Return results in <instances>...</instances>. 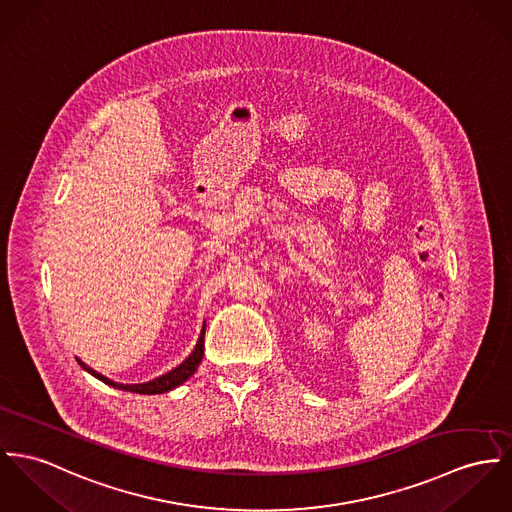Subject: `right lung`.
I'll return each instance as SVG.
<instances>
[{
	"mask_svg": "<svg viewBox=\"0 0 512 512\" xmlns=\"http://www.w3.org/2000/svg\"><path fill=\"white\" fill-rule=\"evenodd\" d=\"M202 356H204V327H202V331H200V337H198L197 347H195V351L189 354L177 368H173L171 372H167V374H163V376H159L156 380H152V382H146V384H117V382H113V380H109V378H105V376H101L99 372H95V370H91L89 366H85L81 360H78L79 364L89 372V374H93L95 378H99L101 382H105V384H109V386H113V388H117V390H124V392H132V394H144V395H152V394H165V392H169V390H173V388H177V386H181L183 382H187L193 374H195V370L198 368V364H200V360H202Z\"/></svg>",
	"mask_w": 512,
	"mask_h": 512,
	"instance_id": "right-lung-1",
	"label": "right lung"
}]
</instances>
